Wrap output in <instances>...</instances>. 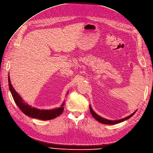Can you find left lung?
Returning <instances> with one entry per match:
<instances>
[{
  "mask_svg": "<svg viewBox=\"0 0 153 153\" xmlns=\"http://www.w3.org/2000/svg\"><path fill=\"white\" fill-rule=\"evenodd\" d=\"M89 109H90V111H91V113L92 116L93 117H94L98 122L101 123H102V124H111H111H117V123H121V122H123V121H126V120H127V119H129L131 117H132V116H133V115L135 114V112L137 111H134V112H133V113H132L131 115L128 116V117H126L123 118V119H118V120L112 121V120H109V119H107L103 118V117H101L100 116H99L98 114H97L96 113V112L92 110L91 105H89Z\"/></svg>",
  "mask_w": 153,
  "mask_h": 153,
  "instance_id": "left-lung-1",
  "label": "left lung"
}]
</instances>
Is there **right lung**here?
<instances>
[{
    "label": "right lung",
    "instance_id": "1",
    "mask_svg": "<svg viewBox=\"0 0 153 153\" xmlns=\"http://www.w3.org/2000/svg\"><path fill=\"white\" fill-rule=\"evenodd\" d=\"M8 81L9 89L13 97V99H14V100L17 105L19 108L25 115L32 118H36L45 121L54 119L57 116H60L62 113L64 111V102L62 104L60 108H56L52 109H40L34 107H32L31 105H29L27 103L25 102L22 98L20 96V95H19L14 88H13L10 80L9 74L8 77Z\"/></svg>",
    "mask_w": 153,
    "mask_h": 153
}]
</instances>
